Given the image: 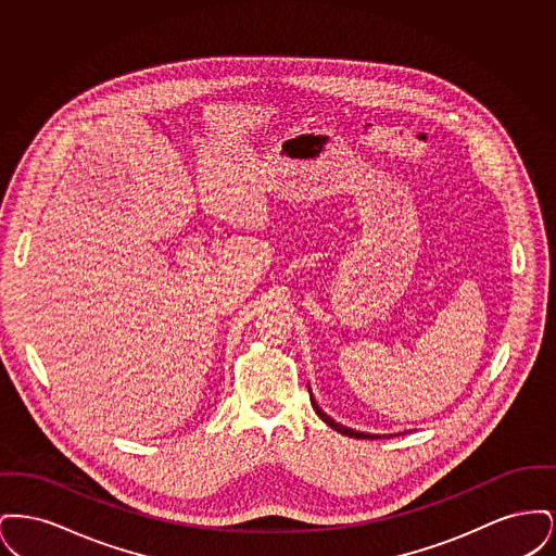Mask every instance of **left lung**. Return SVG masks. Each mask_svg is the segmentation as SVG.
<instances>
[{
  "instance_id": "left-lung-1",
  "label": "left lung",
  "mask_w": 556,
  "mask_h": 556,
  "mask_svg": "<svg viewBox=\"0 0 556 556\" xmlns=\"http://www.w3.org/2000/svg\"><path fill=\"white\" fill-rule=\"evenodd\" d=\"M311 404H313V408H315V413H317L318 417L325 421V424L329 425L331 429H336V431H340V433H344L348 438H356V440H377V438H381V435H370V433H361V431H354V429H350V427H344V425L336 424L329 415H325L320 408H318L317 402H315V397L311 394Z\"/></svg>"
}]
</instances>
